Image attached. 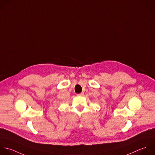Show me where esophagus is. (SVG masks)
Here are the masks:
<instances>
[{
	"label": "esophagus",
	"instance_id": "esophagus-1",
	"mask_svg": "<svg viewBox=\"0 0 155 155\" xmlns=\"http://www.w3.org/2000/svg\"><path fill=\"white\" fill-rule=\"evenodd\" d=\"M84 95V93L83 92H81V93H79V94H77V96H83Z\"/></svg>",
	"mask_w": 155,
	"mask_h": 155
}]
</instances>
